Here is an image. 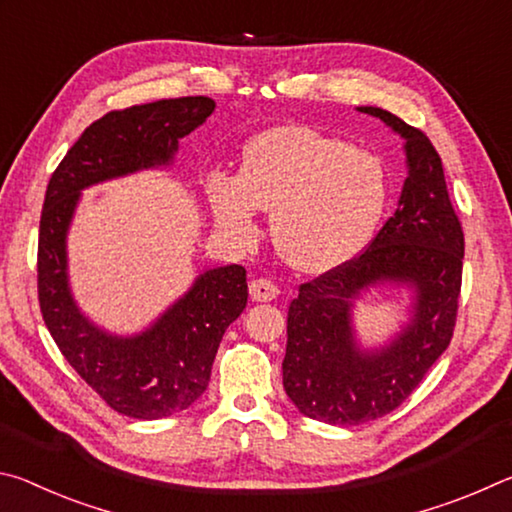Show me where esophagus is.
I'll return each mask as SVG.
<instances>
[{"label": "esophagus", "instance_id": "34e87169", "mask_svg": "<svg viewBox=\"0 0 512 512\" xmlns=\"http://www.w3.org/2000/svg\"><path fill=\"white\" fill-rule=\"evenodd\" d=\"M250 296H253V300L257 302H271L280 296V289H277L271 280L259 277V280L250 282Z\"/></svg>", "mask_w": 512, "mask_h": 512}]
</instances>
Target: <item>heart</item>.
Here are the masks:
<instances>
[{"instance_id": "1", "label": "heart", "mask_w": 512, "mask_h": 512, "mask_svg": "<svg viewBox=\"0 0 512 512\" xmlns=\"http://www.w3.org/2000/svg\"><path fill=\"white\" fill-rule=\"evenodd\" d=\"M212 210L232 239L248 244L255 212H273L277 253L302 273L334 271L366 248L384 219L391 183L377 155L300 126L259 133L241 176L214 173Z\"/></svg>"}]
</instances>
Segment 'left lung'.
<instances>
[{
	"label": "left lung",
	"instance_id": "8db88e82",
	"mask_svg": "<svg viewBox=\"0 0 512 512\" xmlns=\"http://www.w3.org/2000/svg\"><path fill=\"white\" fill-rule=\"evenodd\" d=\"M406 140L400 205L375 239L334 271L300 284L289 305L284 391L300 413L327 424H361L395 411L420 386L454 336L465 237L429 137L393 112L359 108ZM409 281L419 291L414 323L391 349L353 348L349 300L368 283Z\"/></svg>",
	"mask_w": 512,
	"mask_h": 512
}]
</instances>
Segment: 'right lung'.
<instances>
[{
    "label": "right lung",
    "instance_id": "right-lung-1",
    "mask_svg": "<svg viewBox=\"0 0 512 512\" xmlns=\"http://www.w3.org/2000/svg\"><path fill=\"white\" fill-rule=\"evenodd\" d=\"M212 110L210 97L110 110L85 128L47 185L38 235L42 320L69 366L110 409L128 418H167L203 395L225 329L246 309V268L232 264L203 273L149 332L112 339L92 327L69 296L65 232L81 189L167 164L180 137L201 126Z\"/></svg>",
    "mask_w": 512,
    "mask_h": 512
}]
</instances>
